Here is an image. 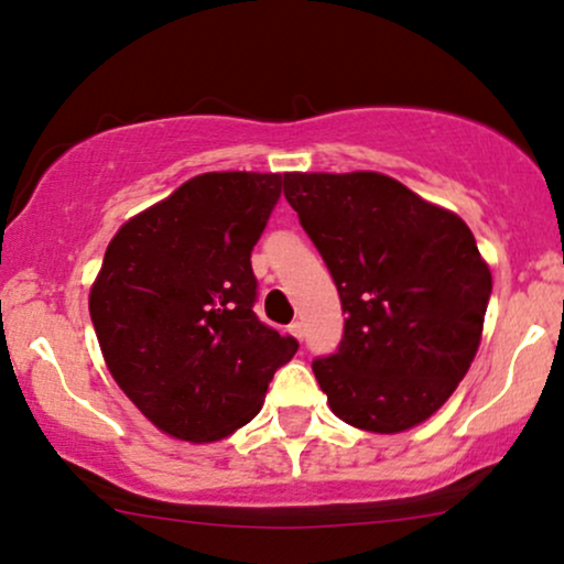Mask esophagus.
Wrapping results in <instances>:
<instances>
[{
	"mask_svg": "<svg viewBox=\"0 0 564 564\" xmlns=\"http://www.w3.org/2000/svg\"><path fill=\"white\" fill-rule=\"evenodd\" d=\"M289 334L291 336H296V339H304V326H302V323L300 321H294V323H291V326H289Z\"/></svg>",
	"mask_w": 564,
	"mask_h": 564,
	"instance_id": "esophagus-1",
	"label": "esophagus"
}]
</instances>
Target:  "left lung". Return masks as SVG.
I'll return each instance as SVG.
<instances>
[{
	"mask_svg": "<svg viewBox=\"0 0 564 564\" xmlns=\"http://www.w3.org/2000/svg\"><path fill=\"white\" fill-rule=\"evenodd\" d=\"M347 315L313 373L341 422L392 435L430 419L480 347L488 264L462 217L377 172L283 174Z\"/></svg>",
	"mask_w": 564,
	"mask_h": 564,
	"instance_id": "obj_1",
	"label": "left lung"
}]
</instances>
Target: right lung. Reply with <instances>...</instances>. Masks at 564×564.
<instances>
[{
	"label": "right lung",
	"instance_id": "1",
	"mask_svg": "<svg viewBox=\"0 0 564 564\" xmlns=\"http://www.w3.org/2000/svg\"><path fill=\"white\" fill-rule=\"evenodd\" d=\"M281 185V174H198L108 243L89 291L97 341L116 384L166 435L212 443L249 424L300 349L254 313L251 249Z\"/></svg>",
	"mask_w": 564,
	"mask_h": 564
}]
</instances>
